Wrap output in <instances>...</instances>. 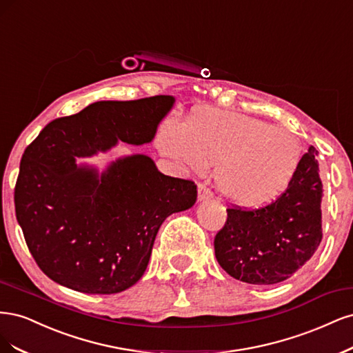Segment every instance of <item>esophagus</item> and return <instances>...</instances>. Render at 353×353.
Listing matches in <instances>:
<instances>
[{
	"label": "esophagus",
	"mask_w": 353,
	"mask_h": 353,
	"mask_svg": "<svg viewBox=\"0 0 353 353\" xmlns=\"http://www.w3.org/2000/svg\"><path fill=\"white\" fill-rule=\"evenodd\" d=\"M212 198V192L205 186V185H199L198 186V201H205Z\"/></svg>",
	"instance_id": "34e87169"
}]
</instances>
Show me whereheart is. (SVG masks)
I'll return each mask as SVG.
<instances>
[{"instance_id":"obj_1","label":"heart","mask_w":353,"mask_h":353,"mask_svg":"<svg viewBox=\"0 0 353 353\" xmlns=\"http://www.w3.org/2000/svg\"><path fill=\"white\" fill-rule=\"evenodd\" d=\"M157 146L170 160L202 174L215 165L221 195L242 208H263L289 189L302 161V145L293 133L237 112L203 108L188 124L164 120Z\"/></svg>"}]
</instances>
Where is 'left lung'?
I'll list each match as a JSON object with an SVG mask.
<instances>
[{
	"instance_id": "obj_1",
	"label": "left lung",
	"mask_w": 353,
	"mask_h": 353,
	"mask_svg": "<svg viewBox=\"0 0 353 353\" xmlns=\"http://www.w3.org/2000/svg\"><path fill=\"white\" fill-rule=\"evenodd\" d=\"M318 151L310 146L292 185L263 208L230 207L214 249L221 268L249 284H276L293 276L323 239V183Z\"/></svg>"
}]
</instances>
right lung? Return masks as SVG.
<instances>
[{
    "label": "right lung",
    "mask_w": 353,
    "mask_h": 353,
    "mask_svg": "<svg viewBox=\"0 0 353 353\" xmlns=\"http://www.w3.org/2000/svg\"><path fill=\"white\" fill-rule=\"evenodd\" d=\"M173 104L170 95L99 101L51 121L26 148L14 188L16 217L51 280L90 294L129 289L143 276L163 221L196 202L192 180L160 173L146 155L120 158L101 176L74 160L119 141L151 142Z\"/></svg>",
    "instance_id": "right-lung-1"
}]
</instances>
